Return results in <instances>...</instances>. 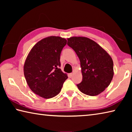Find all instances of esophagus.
Masks as SVG:
<instances>
[{
  "label": "esophagus",
  "mask_w": 132,
  "mask_h": 132,
  "mask_svg": "<svg viewBox=\"0 0 132 132\" xmlns=\"http://www.w3.org/2000/svg\"><path fill=\"white\" fill-rule=\"evenodd\" d=\"M73 73H69V77H73Z\"/></svg>",
  "instance_id": "34e87169"
}]
</instances>
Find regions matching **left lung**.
I'll return each instance as SVG.
<instances>
[{"label": "left lung", "mask_w": 132, "mask_h": 132, "mask_svg": "<svg viewBox=\"0 0 132 132\" xmlns=\"http://www.w3.org/2000/svg\"><path fill=\"white\" fill-rule=\"evenodd\" d=\"M68 45L79 57L82 76L77 85L85 94L95 96L105 90L113 76V63L111 56L100 45L88 38L72 37Z\"/></svg>", "instance_id": "1"}]
</instances>
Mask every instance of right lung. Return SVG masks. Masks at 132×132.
Here are the masks:
<instances>
[{
	"label": "right lung",
	"instance_id": "obj_1",
	"mask_svg": "<svg viewBox=\"0 0 132 132\" xmlns=\"http://www.w3.org/2000/svg\"><path fill=\"white\" fill-rule=\"evenodd\" d=\"M67 40L50 36L42 39L31 49L24 64V75L31 91L45 99L61 92L68 75L59 68L60 56Z\"/></svg>",
	"mask_w": 132,
	"mask_h": 132
}]
</instances>
